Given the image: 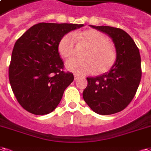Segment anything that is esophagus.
I'll list each match as a JSON object with an SVG mask.
<instances>
[{"label":"esophagus","mask_w":151,"mask_h":151,"mask_svg":"<svg viewBox=\"0 0 151 151\" xmlns=\"http://www.w3.org/2000/svg\"><path fill=\"white\" fill-rule=\"evenodd\" d=\"M78 78H79V76L74 74V81H77V80H78Z\"/></svg>","instance_id":"esophagus-1"}]
</instances>
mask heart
Instances as JSON below:
<instances>
[{
	"mask_svg": "<svg viewBox=\"0 0 151 151\" xmlns=\"http://www.w3.org/2000/svg\"><path fill=\"white\" fill-rule=\"evenodd\" d=\"M77 39L90 45L84 54L85 59L73 58L65 63L68 70L78 75H88L95 72L105 73L110 71L115 64L117 52L110 43V40L103 33L95 29L67 33L61 38L58 51L63 58H70L75 54Z\"/></svg>",
	"mask_w": 151,
	"mask_h": 151,
	"instance_id": "heart-1",
	"label": "heart"
}]
</instances>
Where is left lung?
<instances>
[{
	"instance_id": "1",
	"label": "left lung",
	"mask_w": 151,
	"mask_h": 151,
	"mask_svg": "<svg viewBox=\"0 0 151 151\" xmlns=\"http://www.w3.org/2000/svg\"><path fill=\"white\" fill-rule=\"evenodd\" d=\"M106 33L114 43L117 59L112 69L100 76L87 78L83 98L98 114L109 115L123 110L137 92L142 78L141 57L131 37L124 30L110 26H94Z\"/></svg>"
}]
</instances>
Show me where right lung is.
<instances>
[{
	"label": "right lung",
	"mask_w": 151,
	"mask_h": 151,
	"mask_svg": "<svg viewBox=\"0 0 151 151\" xmlns=\"http://www.w3.org/2000/svg\"><path fill=\"white\" fill-rule=\"evenodd\" d=\"M82 26L42 22L29 28L16 41L9 78L17 100L28 112L47 114L60 103L73 75L63 71L59 41L65 34Z\"/></svg>",
	"instance_id": "right-lung-1"
}]
</instances>
